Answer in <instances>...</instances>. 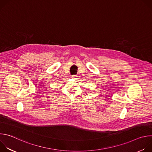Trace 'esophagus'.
<instances>
[{
	"label": "esophagus",
	"instance_id": "1",
	"mask_svg": "<svg viewBox=\"0 0 152 152\" xmlns=\"http://www.w3.org/2000/svg\"><path fill=\"white\" fill-rule=\"evenodd\" d=\"M77 76V75H73L72 77V78H73V79H75V78H76Z\"/></svg>",
	"mask_w": 152,
	"mask_h": 152
}]
</instances>
